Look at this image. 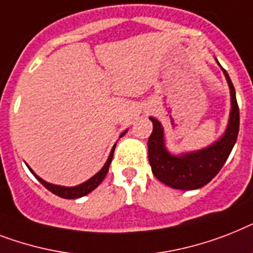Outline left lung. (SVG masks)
<instances>
[{"label":"left lung","mask_w":253,"mask_h":253,"mask_svg":"<svg viewBox=\"0 0 253 253\" xmlns=\"http://www.w3.org/2000/svg\"><path fill=\"white\" fill-rule=\"evenodd\" d=\"M222 71L230 88L231 110L226 131L212 145L190 153L171 155L165 147V136L161 123L153 117L149 118L153 123V131L148 139V159L153 175L166 186L183 191L200 188L218 174L231 153L239 132V108L235 88L229 74L226 70L222 69Z\"/></svg>","instance_id":"left-lung-1"}]
</instances>
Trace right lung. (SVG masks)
Returning <instances> with one entry per match:
<instances>
[{
	"mask_svg": "<svg viewBox=\"0 0 253 253\" xmlns=\"http://www.w3.org/2000/svg\"><path fill=\"white\" fill-rule=\"evenodd\" d=\"M126 132H127V130L125 131V132L121 133L120 137H122ZM116 145L117 144L113 145L112 152H110V155H109V157H108V161L105 162V165L102 166V169L100 170L97 174H94L92 178H89L88 180H85L84 183L79 184V186L63 187V186H57V184L48 183V182H45L44 179H41L40 176L36 175V174L34 173V170L31 169L30 166H28V165H27V166H28V169L31 170V173L36 176V179H38L39 182H40V183L45 187V188H48V190L50 191V192H53L54 195H57V196H59V198H63V199H79V198H82V196H85V195H88L89 192H92V191H93L94 188H96V187L101 183L102 180H104L105 175L108 174L109 166H110V164H112L113 153H114Z\"/></svg>",
	"mask_w": 253,
	"mask_h": 253,
	"instance_id": "right-lung-1",
	"label": "right lung"
}]
</instances>
